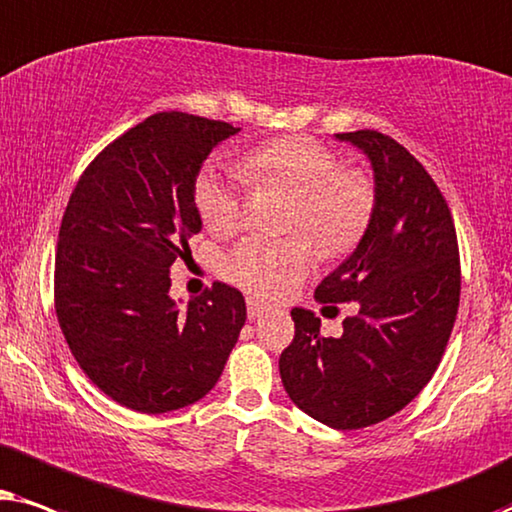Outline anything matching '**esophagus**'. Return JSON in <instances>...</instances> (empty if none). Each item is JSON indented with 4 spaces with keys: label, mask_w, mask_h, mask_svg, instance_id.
<instances>
[{
    "label": "esophagus",
    "mask_w": 512,
    "mask_h": 512,
    "mask_svg": "<svg viewBox=\"0 0 512 512\" xmlns=\"http://www.w3.org/2000/svg\"><path fill=\"white\" fill-rule=\"evenodd\" d=\"M264 313H267V306H264L262 302H257V299H248V318L250 320L260 318V316H264Z\"/></svg>",
    "instance_id": "1"
}]
</instances>
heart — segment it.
<instances>
[{
  "mask_svg": "<svg viewBox=\"0 0 512 512\" xmlns=\"http://www.w3.org/2000/svg\"><path fill=\"white\" fill-rule=\"evenodd\" d=\"M243 173L260 187L295 196L292 231H304L325 255L351 250L374 213V189L356 170H342L339 156L311 138H281L252 149ZM196 208L213 234H231L243 215L241 177L206 168L196 180ZM316 248L308 236H248L229 252L224 271L231 281L260 297H278L309 274Z\"/></svg>",
  "mask_w": 512,
  "mask_h": 512,
  "instance_id": "1",
  "label": "heart"
}]
</instances>
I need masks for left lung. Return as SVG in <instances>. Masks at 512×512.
I'll list each match as a JSON object with an SVG mask.
<instances>
[{"mask_svg":"<svg viewBox=\"0 0 512 512\" xmlns=\"http://www.w3.org/2000/svg\"><path fill=\"white\" fill-rule=\"evenodd\" d=\"M335 138L370 161L374 213L316 299L356 302L358 313L339 337H320V318L292 309L295 339L278 367L299 410L353 431L393 417L431 381L452 335L461 271L452 215L426 168L384 133Z\"/></svg>","mask_w":512,"mask_h":512,"instance_id":"obj_1","label":"left lung"}]
</instances>
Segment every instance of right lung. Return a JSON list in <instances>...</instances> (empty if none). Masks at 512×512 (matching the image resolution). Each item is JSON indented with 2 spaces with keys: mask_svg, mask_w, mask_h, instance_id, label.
<instances>
[{
  "mask_svg": "<svg viewBox=\"0 0 512 512\" xmlns=\"http://www.w3.org/2000/svg\"><path fill=\"white\" fill-rule=\"evenodd\" d=\"M241 128L159 112L95 156L67 203L56 252L60 330L86 377L128 410L194 405L217 384L245 299L215 283L180 306L170 267L203 229L194 201L208 154Z\"/></svg>",
  "mask_w": 512,
  "mask_h": 512,
  "instance_id": "obj_1",
  "label": "right lung"
}]
</instances>
